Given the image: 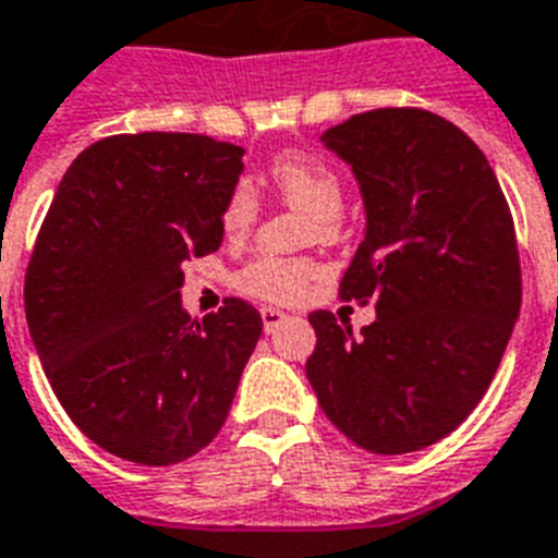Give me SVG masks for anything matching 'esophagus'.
I'll list each match as a JSON object with an SVG mask.
<instances>
[{
    "label": "esophagus",
    "instance_id": "obj_1",
    "mask_svg": "<svg viewBox=\"0 0 558 558\" xmlns=\"http://www.w3.org/2000/svg\"><path fill=\"white\" fill-rule=\"evenodd\" d=\"M288 319V313L276 311V307H262V325H265V330H276L282 322Z\"/></svg>",
    "mask_w": 558,
    "mask_h": 558
}]
</instances>
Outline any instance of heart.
I'll list each match as a JSON object with an SVG mask.
<instances>
[{"label":"heart","mask_w":558,"mask_h":558,"mask_svg":"<svg viewBox=\"0 0 558 558\" xmlns=\"http://www.w3.org/2000/svg\"><path fill=\"white\" fill-rule=\"evenodd\" d=\"M270 179L282 202L293 210H305L313 219H307L302 228V242H330L339 230V216L344 210V182L342 177L322 162L319 156L307 150H288L276 156L270 165ZM259 196L253 191L247 179L230 187L228 199L222 207V228L230 236H239L253 228L259 219ZM319 268L316 262L305 256H259L251 265L236 274V288L247 296L265 299V302H296L307 290V284L316 279Z\"/></svg>","instance_id":"1"}]
</instances>
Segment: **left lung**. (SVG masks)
Segmentation results:
<instances>
[{
  "label": "left lung",
  "mask_w": 558,
  "mask_h": 558,
  "mask_svg": "<svg viewBox=\"0 0 558 558\" xmlns=\"http://www.w3.org/2000/svg\"><path fill=\"white\" fill-rule=\"evenodd\" d=\"M322 140L353 165L367 210L339 299L376 322L353 333L313 311L307 379L359 448L422 450L471 416L508 348L522 305L513 216L476 142L430 110H367Z\"/></svg>",
  "instance_id": "left-lung-1"
}]
</instances>
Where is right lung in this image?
Segmentation results:
<instances>
[{"instance_id": "right-lung-1", "label": "right lung", "mask_w": 558, "mask_h": 558, "mask_svg": "<svg viewBox=\"0 0 558 558\" xmlns=\"http://www.w3.org/2000/svg\"><path fill=\"white\" fill-rule=\"evenodd\" d=\"M242 147L199 133H117L59 182L25 274V316L64 413L108 453L177 464L210 445L262 336L228 296L191 319L185 265L219 251Z\"/></svg>"}]
</instances>
